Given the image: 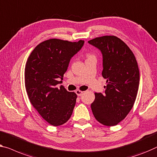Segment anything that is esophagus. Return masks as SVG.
<instances>
[{"label":"esophagus","mask_w":157,"mask_h":157,"mask_svg":"<svg viewBox=\"0 0 157 157\" xmlns=\"http://www.w3.org/2000/svg\"><path fill=\"white\" fill-rule=\"evenodd\" d=\"M75 93L77 94V95H78V97H79V96L82 95V94L84 93V92H82V91L79 90H77L75 91Z\"/></svg>","instance_id":"esophagus-1"}]
</instances>
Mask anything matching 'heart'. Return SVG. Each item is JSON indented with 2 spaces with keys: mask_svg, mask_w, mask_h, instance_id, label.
<instances>
[{
  "mask_svg": "<svg viewBox=\"0 0 157 157\" xmlns=\"http://www.w3.org/2000/svg\"><path fill=\"white\" fill-rule=\"evenodd\" d=\"M90 56H90V55H89V56H88V57H90Z\"/></svg>",
  "mask_w": 157,
  "mask_h": 157,
  "instance_id": "heart-1",
  "label": "heart"
}]
</instances>
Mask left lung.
<instances>
[{"instance_id":"8db88e82","label":"left lung","mask_w":157,"mask_h":157,"mask_svg":"<svg viewBox=\"0 0 157 157\" xmlns=\"http://www.w3.org/2000/svg\"><path fill=\"white\" fill-rule=\"evenodd\" d=\"M88 43L101 51L102 76L107 83L104 94L95 93L92 113L103 125H116L127 116L136 99L140 83L136 58L127 44L115 36L97 37Z\"/></svg>"}]
</instances>
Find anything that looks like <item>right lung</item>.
Returning <instances> with one entry per match:
<instances>
[{
	"label": "right lung",
	"mask_w": 157,
	"mask_h": 157,
	"mask_svg": "<svg viewBox=\"0 0 157 157\" xmlns=\"http://www.w3.org/2000/svg\"><path fill=\"white\" fill-rule=\"evenodd\" d=\"M84 43L48 39L38 44L27 59L25 83L28 97L42 118L53 126L66 123L73 111L76 94L67 92L62 85L56 86Z\"/></svg>",
	"instance_id": "obj_1"
}]
</instances>
